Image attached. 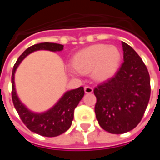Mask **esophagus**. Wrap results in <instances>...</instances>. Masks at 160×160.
<instances>
[{
	"label": "esophagus",
	"instance_id": "esophagus-1",
	"mask_svg": "<svg viewBox=\"0 0 160 160\" xmlns=\"http://www.w3.org/2000/svg\"><path fill=\"white\" fill-rule=\"evenodd\" d=\"M93 92V89H92V87H91V86H85L84 87V92L85 93H92Z\"/></svg>",
	"mask_w": 160,
	"mask_h": 160
}]
</instances>
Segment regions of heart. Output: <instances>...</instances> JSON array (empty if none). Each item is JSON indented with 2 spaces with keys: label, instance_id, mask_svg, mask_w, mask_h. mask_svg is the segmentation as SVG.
Listing matches in <instances>:
<instances>
[{
  "label": "heart",
  "instance_id": "obj_1",
  "mask_svg": "<svg viewBox=\"0 0 160 160\" xmlns=\"http://www.w3.org/2000/svg\"><path fill=\"white\" fill-rule=\"evenodd\" d=\"M121 52L116 46L94 44L83 49L73 57V66L80 73L92 72L98 81H105L115 76L121 62ZM71 73H77L71 69Z\"/></svg>",
  "mask_w": 160,
  "mask_h": 160
}]
</instances>
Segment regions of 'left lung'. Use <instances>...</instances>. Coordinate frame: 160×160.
I'll return each mask as SVG.
<instances>
[{
    "label": "left lung",
    "mask_w": 160,
    "mask_h": 160,
    "mask_svg": "<svg viewBox=\"0 0 160 160\" xmlns=\"http://www.w3.org/2000/svg\"><path fill=\"white\" fill-rule=\"evenodd\" d=\"M124 62L115 75L94 88L96 118L110 133L132 130L142 120L151 96L150 75L142 59L122 42Z\"/></svg>",
    "instance_id": "8db88e82"
}]
</instances>
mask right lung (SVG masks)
Wrapping results in <instances>:
<instances>
[{
    "label": "right lung",
    "instance_id": "obj_1",
    "mask_svg": "<svg viewBox=\"0 0 160 160\" xmlns=\"http://www.w3.org/2000/svg\"><path fill=\"white\" fill-rule=\"evenodd\" d=\"M63 45L54 42H42L28 48L19 56L13 67L11 76L12 86V102L16 110L19 115L23 123L32 132L38 133L42 136L55 137L68 131L71 126L74 118V110L79 102L84 95L83 87L70 90L66 92L58 102L49 110L42 113H35L29 110L18 97L15 88V72L21 61L28 54L35 51L46 50L51 52H60L63 50Z\"/></svg>",
    "mask_w": 160,
    "mask_h": 160
}]
</instances>
